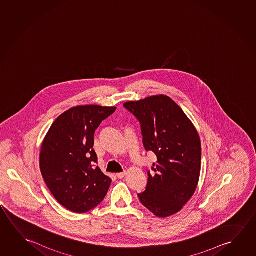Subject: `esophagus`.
<instances>
[{
	"mask_svg": "<svg viewBox=\"0 0 256 256\" xmlns=\"http://www.w3.org/2000/svg\"><path fill=\"white\" fill-rule=\"evenodd\" d=\"M126 171H124V172H122V173H118L117 174V177H118V179H122L123 177H125V176H126Z\"/></svg>",
	"mask_w": 256,
	"mask_h": 256,
	"instance_id": "obj_1",
	"label": "esophagus"
}]
</instances>
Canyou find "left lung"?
<instances>
[{
    "instance_id": "obj_1",
    "label": "left lung",
    "mask_w": 256,
    "mask_h": 256,
    "mask_svg": "<svg viewBox=\"0 0 256 256\" xmlns=\"http://www.w3.org/2000/svg\"><path fill=\"white\" fill-rule=\"evenodd\" d=\"M124 107L138 118L147 152L157 156L148 184L138 198L160 218L181 211L197 189L201 168V142L187 115L168 96L130 101Z\"/></svg>"
}]
</instances>
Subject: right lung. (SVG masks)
<instances>
[{"label":"right lung","mask_w":256,"mask_h":256,"mask_svg":"<svg viewBox=\"0 0 256 256\" xmlns=\"http://www.w3.org/2000/svg\"><path fill=\"white\" fill-rule=\"evenodd\" d=\"M115 110L94 104L72 107L58 117L44 138L40 172L52 195L72 212H88L106 196L112 179L96 166L94 134Z\"/></svg>","instance_id":"right-lung-1"}]
</instances>
